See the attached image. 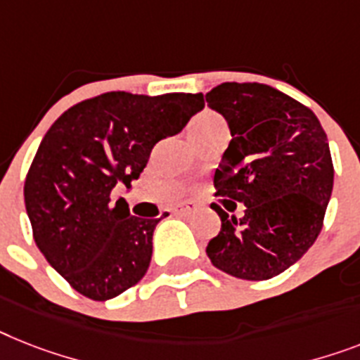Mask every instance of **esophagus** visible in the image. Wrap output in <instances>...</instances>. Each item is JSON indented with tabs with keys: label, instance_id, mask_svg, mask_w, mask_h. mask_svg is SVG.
<instances>
[{
	"label": "esophagus",
	"instance_id": "1",
	"mask_svg": "<svg viewBox=\"0 0 360 360\" xmlns=\"http://www.w3.org/2000/svg\"><path fill=\"white\" fill-rule=\"evenodd\" d=\"M195 202H182V204H176L173 207V212L178 213V215H189L191 212H195Z\"/></svg>",
	"mask_w": 360,
	"mask_h": 360
}]
</instances>
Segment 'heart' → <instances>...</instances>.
<instances>
[{"label":"heart","mask_w":360,"mask_h":360,"mask_svg":"<svg viewBox=\"0 0 360 360\" xmlns=\"http://www.w3.org/2000/svg\"><path fill=\"white\" fill-rule=\"evenodd\" d=\"M215 124H224V123H222V120L219 117V115L204 114V115H200V117H197V120H195V123H193L191 134L200 132V130H206V129H210V127H215Z\"/></svg>","instance_id":"heart-1"}]
</instances>
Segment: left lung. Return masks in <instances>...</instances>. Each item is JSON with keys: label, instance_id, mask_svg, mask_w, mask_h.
Returning a JSON list of instances; mask_svg holds the SVG:
<instances>
[{"label": "left lung", "instance_id": "8db88e82", "mask_svg": "<svg viewBox=\"0 0 360 360\" xmlns=\"http://www.w3.org/2000/svg\"><path fill=\"white\" fill-rule=\"evenodd\" d=\"M206 101L231 132L213 176L215 197L246 206L237 219L213 204L221 231L206 254L226 274L270 280L294 265L322 230L335 176L328 136L313 110L272 86L224 82Z\"/></svg>", "mask_w": 360, "mask_h": 360}]
</instances>
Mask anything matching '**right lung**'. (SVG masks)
<instances>
[{
	"instance_id": "1",
	"label": "right lung",
	"mask_w": 360,
	"mask_h": 360,
	"mask_svg": "<svg viewBox=\"0 0 360 360\" xmlns=\"http://www.w3.org/2000/svg\"><path fill=\"white\" fill-rule=\"evenodd\" d=\"M202 108V94L108 91L71 106L47 130L23 197L34 243L77 292L105 302L143 278L162 217L130 215L124 198L114 204L110 193L130 187L154 145Z\"/></svg>"
}]
</instances>
